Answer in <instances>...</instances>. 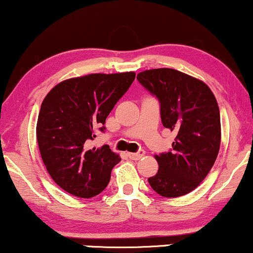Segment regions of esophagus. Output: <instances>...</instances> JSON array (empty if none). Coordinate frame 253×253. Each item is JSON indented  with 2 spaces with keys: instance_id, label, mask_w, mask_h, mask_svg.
<instances>
[{
  "instance_id": "esophagus-1",
  "label": "esophagus",
  "mask_w": 253,
  "mask_h": 253,
  "mask_svg": "<svg viewBox=\"0 0 253 253\" xmlns=\"http://www.w3.org/2000/svg\"><path fill=\"white\" fill-rule=\"evenodd\" d=\"M145 155V150H139L137 153H127V156L132 160H140Z\"/></svg>"
}]
</instances>
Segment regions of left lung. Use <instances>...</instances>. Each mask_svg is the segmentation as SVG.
I'll return each instance as SVG.
<instances>
[{"instance_id":"obj_1","label":"left lung","mask_w":253,"mask_h":253,"mask_svg":"<svg viewBox=\"0 0 253 253\" xmlns=\"http://www.w3.org/2000/svg\"><path fill=\"white\" fill-rule=\"evenodd\" d=\"M136 79L160 101L161 121L176 133L170 152L155 155L159 170L148 182L164 197L189 194L215 164L220 146V117L206 83L174 69L140 72Z\"/></svg>"}]
</instances>
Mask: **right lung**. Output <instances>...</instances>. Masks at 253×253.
Masks as SVG:
<instances>
[{"label":"right lung","instance_id":"right-lung-1","mask_svg":"<svg viewBox=\"0 0 253 253\" xmlns=\"http://www.w3.org/2000/svg\"><path fill=\"white\" fill-rule=\"evenodd\" d=\"M135 73H91L57 84L42 103L36 134L43 164L63 190L89 198L107 187L121 161L107 145L91 146L95 129L129 88Z\"/></svg>","mask_w":253,"mask_h":253}]
</instances>
